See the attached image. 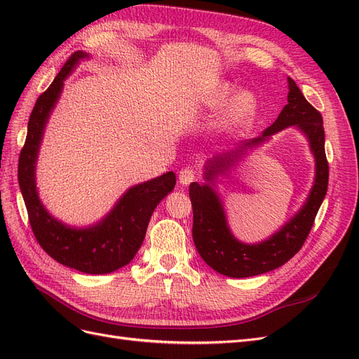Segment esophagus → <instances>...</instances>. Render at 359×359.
Here are the masks:
<instances>
[{"mask_svg": "<svg viewBox=\"0 0 359 359\" xmlns=\"http://www.w3.org/2000/svg\"><path fill=\"white\" fill-rule=\"evenodd\" d=\"M194 178H196V175H194V172L189 168L182 169L180 172V184H182V186H189L190 182L194 181Z\"/></svg>", "mask_w": 359, "mask_h": 359, "instance_id": "1", "label": "esophagus"}]
</instances>
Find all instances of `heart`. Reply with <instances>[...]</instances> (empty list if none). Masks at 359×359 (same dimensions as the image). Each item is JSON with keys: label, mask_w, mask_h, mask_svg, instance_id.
Instances as JSON below:
<instances>
[{"label": "heart", "mask_w": 359, "mask_h": 359, "mask_svg": "<svg viewBox=\"0 0 359 359\" xmlns=\"http://www.w3.org/2000/svg\"><path fill=\"white\" fill-rule=\"evenodd\" d=\"M206 107L212 115L224 112L219 123V133L224 140H238L255 127L260 102L253 91L238 93L232 83L223 82L210 95Z\"/></svg>", "instance_id": "b5f03b06"}]
</instances>
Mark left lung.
I'll use <instances>...</instances> for the list:
<instances>
[{
  "instance_id": "1",
  "label": "left lung",
  "mask_w": 359,
  "mask_h": 359,
  "mask_svg": "<svg viewBox=\"0 0 359 359\" xmlns=\"http://www.w3.org/2000/svg\"><path fill=\"white\" fill-rule=\"evenodd\" d=\"M287 104L262 136L243 140L231 151L215 154L205 163L203 182L190 184L193 206V241L198 253L217 273L244 278L268 273L295 256L306 243L320 205L328 190V161L325 156L322 115L306 100L295 81L287 78ZM287 126H297L308 137L315 157V181L309 196L298 213L266 241L245 245L236 241L229 229L224 204L216 191L219 175H229L250 149L264 143Z\"/></svg>"
}]
</instances>
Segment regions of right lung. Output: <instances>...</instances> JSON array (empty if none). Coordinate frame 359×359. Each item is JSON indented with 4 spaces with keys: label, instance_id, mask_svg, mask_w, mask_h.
<instances>
[{
    "label": "right lung",
    "instance_id": "right-lung-1",
    "mask_svg": "<svg viewBox=\"0 0 359 359\" xmlns=\"http://www.w3.org/2000/svg\"><path fill=\"white\" fill-rule=\"evenodd\" d=\"M88 58L90 53L83 50L72 53L49 88L37 99L29 115L25 145L19 156L18 180L31 229L41 248L64 266L85 274H109L132 262L144 243L151 215L175 187L177 178L173 172H166L136 184L116 201L102 220L86 227L62 223L45 208L36 184V165L43 135L61 97L64 81L81 61Z\"/></svg>",
    "mask_w": 359,
    "mask_h": 359
}]
</instances>
